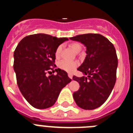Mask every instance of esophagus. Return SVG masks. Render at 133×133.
I'll list each match as a JSON object with an SVG mask.
<instances>
[{
  "label": "esophagus",
  "mask_w": 133,
  "mask_h": 133,
  "mask_svg": "<svg viewBox=\"0 0 133 133\" xmlns=\"http://www.w3.org/2000/svg\"><path fill=\"white\" fill-rule=\"evenodd\" d=\"M68 76H69V77L70 78V79H72V74L69 73V74H68Z\"/></svg>",
  "instance_id": "34e87169"
}]
</instances>
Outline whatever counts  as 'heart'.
Wrapping results in <instances>:
<instances>
[{
  "label": "heart",
  "mask_w": 133,
  "mask_h": 133,
  "mask_svg": "<svg viewBox=\"0 0 133 133\" xmlns=\"http://www.w3.org/2000/svg\"><path fill=\"white\" fill-rule=\"evenodd\" d=\"M70 47L76 53L79 52L81 50V49H82L81 45L78 43H71L70 44ZM61 49H62L61 46H59L56 49V51H55V56H56V57H58L60 56ZM77 66H78V63H77V61H66V60H63V61H60L59 63H58V66H59L60 69L69 72H73L74 70H75V69L77 67Z\"/></svg>",
  "instance_id": "b5f03b06"
}]
</instances>
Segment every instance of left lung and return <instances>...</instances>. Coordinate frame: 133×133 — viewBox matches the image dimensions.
<instances>
[{"label":"left lung","mask_w":133,"mask_h":133,"mask_svg":"<svg viewBox=\"0 0 133 133\" xmlns=\"http://www.w3.org/2000/svg\"><path fill=\"white\" fill-rule=\"evenodd\" d=\"M70 39L84 44L87 54L77 69L84 76L72 78L80 84L79 90L73 93L74 100L81 109L93 110L106 101L115 84L118 66L116 50L107 38L99 34L80 35Z\"/></svg>","instance_id":"obj_1"}]
</instances>
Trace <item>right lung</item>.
<instances>
[{
    "mask_svg": "<svg viewBox=\"0 0 133 133\" xmlns=\"http://www.w3.org/2000/svg\"><path fill=\"white\" fill-rule=\"evenodd\" d=\"M67 38H56L39 33L20 41L14 52V70L20 91L27 102L36 109L52 107L61 90L71 79L67 72L55 68V51ZM52 70L56 75L49 77Z\"/></svg>",
    "mask_w": 133,
    "mask_h": 133,
    "instance_id": "1",
    "label": "right lung"
}]
</instances>
